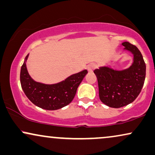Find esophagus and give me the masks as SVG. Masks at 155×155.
I'll use <instances>...</instances> for the list:
<instances>
[{
    "label": "esophagus",
    "mask_w": 155,
    "mask_h": 155,
    "mask_svg": "<svg viewBox=\"0 0 155 155\" xmlns=\"http://www.w3.org/2000/svg\"><path fill=\"white\" fill-rule=\"evenodd\" d=\"M97 67V65L95 64H90L89 66H87V70L89 72H92Z\"/></svg>",
    "instance_id": "1"
}]
</instances>
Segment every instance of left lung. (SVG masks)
I'll return each mask as SVG.
<instances>
[{"instance_id": "obj_1", "label": "left lung", "mask_w": 155, "mask_h": 155, "mask_svg": "<svg viewBox=\"0 0 155 155\" xmlns=\"http://www.w3.org/2000/svg\"><path fill=\"white\" fill-rule=\"evenodd\" d=\"M124 50L133 54V62L124 70L100 66L94 71L97 76L101 102L109 107L120 108L133 102L140 94L144 83L146 65L137 47L123 42Z\"/></svg>"}]
</instances>
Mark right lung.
<instances>
[{"label": "right lung", "instance_id": "1", "mask_svg": "<svg viewBox=\"0 0 155 155\" xmlns=\"http://www.w3.org/2000/svg\"><path fill=\"white\" fill-rule=\"evenodd\" d=\"M28 54L25 56L21 68V87L28 99L37 107L46 110H57L70 104L87 70L72 74L64 81L54 84H46L34 81L26 67Z\"/></svg>", "mask_w": 155, "mask_h": 155}]
</instances>
